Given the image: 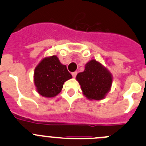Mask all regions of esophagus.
Segmentation results:
<instances>
[{"instance_id":"obj_1","label":"esophagus","mask_w":146,"mask_h":146,"mask_svg":"<svg viewBox=\"0 0 146 146\" xmlns=\"http://www.w3.org/2000/svg\"><path fill=\"white\" fill-rule=\"evenodd\" d=\"M77 72H72V77H76V76H77Z\"/></svg>"}]
</instances>
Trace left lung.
I'll return each instance as SVG.
<instances>
[{"label": "left lung", "mask_w": 146, "mask_h": 146, "mask_svg": "<svg viewBox=\"0 0 146 146\" xmlns=\"http://www.w3.org/2000/svg\"><path fill=\"white\" fill-rule=\"evenodd\" d=\"M76 79L85 96L91 100L104 99L110 90L113 82L112 74L96 60L88 62L84 72L78 73Z\"/></svg>", "instance_id": "8db88e82"}]
</instances>
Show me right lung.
<instances>
[{"label": "right lung", "instance_id": "right-lung-1", "mask_svg": "<svg viewBox=\"0 0 146 146\" xmlns=\"http://www.w3.org/2000/svg\"><path fill=\"white\" fill-rule=\"evenodd\" d=\"M72 77L66 66L61 64L56 55L44 58L34 70V83L37 92L47 98L57 96L64 82Z\"/></svg>", "mask_w": 146, "mask_h": 146}]
</instances>
